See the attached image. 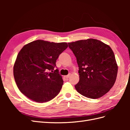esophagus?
<instances>
[{
  "instance_id": "34e87169",
  "label": "esophagus",
  "mask_w": 130,
  "mask_h": 130,
  "mask_svg": "<svg viewBox=\"0 0 130 130\" xmlns=\"http://www.w3.org/2000/svg\"><path fill=\"white\" fill-rule=\"evenodd\" d=\"M70 75V74H69L67 75H66V76H64V77H66V78H69V77Z\"/></svg>"
}]
</instances>
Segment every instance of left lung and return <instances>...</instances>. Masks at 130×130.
I'll list each match as a JSON object with an SVG mask.
<instances>
[{"mask_svg":"<svg viewBox=\"0 0 130 130\" xmlns=\"http://www.w3.org/2000/svg\"><path fill=\"white\" fill-rule=\"evenodd\" d=\"M78 66L79 82L75 86L78 93L90 99L107 93L115 84L118 66L109 45L95 39L68 43Z\"/></svg>","mask_w":130,"mask_h":130,"instance_id":"obj_1","label":"left lung"}]
</instances>
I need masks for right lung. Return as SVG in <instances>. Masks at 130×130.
Returning a JSON list of instances; mask_svg holds the SVG:
<instances>
[{"label": "right lung", "instance_id": "add662e5", "mask_svg": "<svg viewBox=\"0 0 130 130\" xmlns=\"http://www.w3.org/2000/svg\"><path fill=\"white\" fill-rule=\"evenodd\" d=\"M67 43L43 40L30 42L19 52L13 75L19 90L37 103L48 102L56 96L63 84L58 69L54 70L59 55Z\"/></svg>", "mask_w": 130, "mask_h": 130}]
</instances>
